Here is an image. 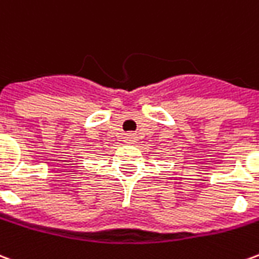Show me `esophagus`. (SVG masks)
Listing matches in <instances>:
<instances>
[{"label": "esophagus", "mask_w": 259, "mask_h": 259, "mask_svg": "<svg viewBox=\"0 0 259 259\" xmlns=\"http://www.w3.org/2000/svg\"><path fill=\"white\" fill-rule=\"evenodd\" d=\"M135 136L133 135H127L126 136V137H124V141H126V143H129V144H133V143H135Z\"/></svg>", "instance_id": "34e87169"}]
</instances>
